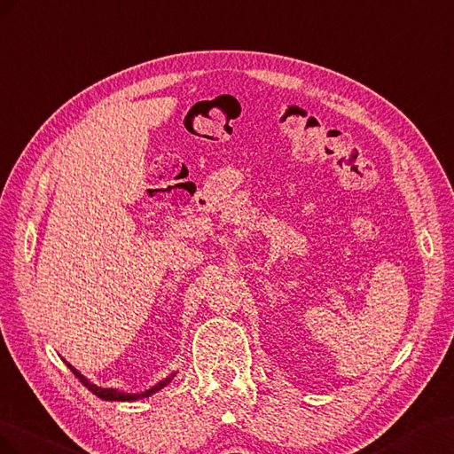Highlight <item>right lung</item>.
Wrapping results in <instances>:
<instances>
[{
	"mask_svg": "<svg viewBox=\"0 0 454 454\" xmlns=\"http://www.w3.org/2000/svg\"><path fill=\"white\" fill-rule=\"evenodd\" d=\"M68 367L72 369V372L75 374L77 379H80V382H82L85 387H89V390L93 392L97 397H100V399H106V401H135V399L148 397V395H152V394H155V392H160L161 387H165L167 384H169V382L176 377V372H173V374H169V377H167V379H163L161 382H158L155 386H152L150 390H146V392H140V394H125V392L115 390V387H100V386H97V384H93V382H89L80 371H75L72 365H68Z\"/></svg>",
	"mask_w": 454,
	"mask_h": 454,
	"instance_id": "obj_1",
	"label": "right lung"
}]
</instances>
